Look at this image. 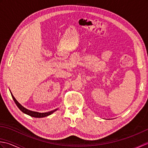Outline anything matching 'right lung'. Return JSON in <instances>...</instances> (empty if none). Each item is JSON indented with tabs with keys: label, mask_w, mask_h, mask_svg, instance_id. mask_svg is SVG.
Here are the masks:
<instances>
[{
	"label": "right lung",
	"mask_w": 148,
	"mask_h": 148,
	"mask_svg": "<svg viewBox=\"0 0 148 148\" xmlns=\"http://www.w3.org/2000/svg\"><path fill=\"white\" fill-rule=\"evenodd\" d=\"M11 96L12 97V99H13L15 103L18 106V108L20 109L21 111L23 112V113H25V114H27L29 115L30 116H32V117H34V118H43V117H46V116H49L50 114H51L52 113H53L55 111H56V110H57V109H56L53 110V111H49V112H38L30 111V110L27 109L25 108H24L23 106H22L20 104V103L17 101L16 99L14 98V96L12 95V94L11 92Z\"/></svg>",
	"instance_id": "obj_1"
}]
</instances>
